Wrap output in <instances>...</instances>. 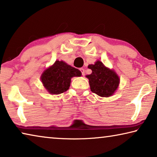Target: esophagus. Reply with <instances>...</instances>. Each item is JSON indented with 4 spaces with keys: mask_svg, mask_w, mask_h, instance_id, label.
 <instances>
[{
    "mask_svg": "<svg viewBox=\"0 0 157 157\" xmlns=\"http://www.w3.org/2000/svg\"><path fill=\"white\" fill-rule=\"evenodd\" d=\"M79 69H80V71H81V74H82V75L84 76V75H85V71H84V69H83V68H80Z\"/></svg>",
    "mask_w": 157,
    "mask_h": 157,
    "instance_id": "1",
    "label": "esophagus"
}]
</instances>
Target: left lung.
Returning <instances> with one entry per match:
<instances>
[{"label":"left lung","mask_w":157,"mask_h":157,"mask_svg":"<svg viewBox=\"0 0 157 157\" xmlns=\"http://www.w3.org/2000/svg\"><path fill=\"white\" fill-rule=\"evenodd\" d=\"M92 74L87 75L92 92L102 97H109L114 94L120 83L117 74L113 69L106 67L101 61L89 65Z\"/></svg>","instance_id":"8db88e82"}]
</instances>
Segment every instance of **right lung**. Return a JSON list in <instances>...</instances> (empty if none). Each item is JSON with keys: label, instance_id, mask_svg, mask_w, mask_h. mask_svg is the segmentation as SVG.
<instances>
[{"label": "right lung", "instance_id": "1", "mask_svg": "<svg viewBox=\"0 0 157 157\" xmlns=\"http://www.w3.org/2000/svg\"><path fill=\"white\" fill-rule=\"evenodd\" d=\"M81 76V72L78 69L64 61L56 60L52 66L44 71L41 81L50 94H59L69 89L72 77Z\"/></svg>", "mask_w": 157, "mask_h": 157}]
</instances>
